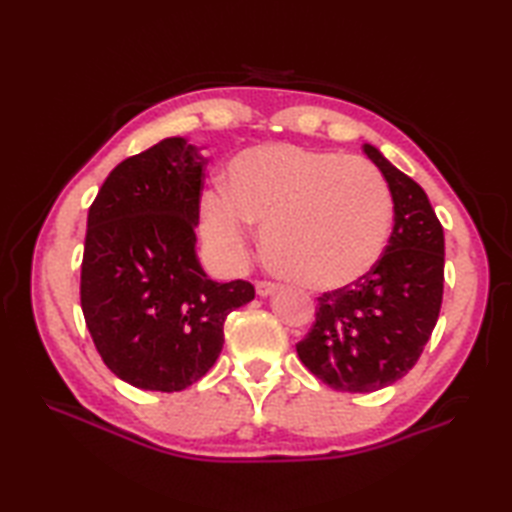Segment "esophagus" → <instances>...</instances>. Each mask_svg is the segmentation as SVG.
I'll return each mask as SVG.
<instances>
[{
	"mask_svg": "<svg viewBox=\"0 0 512 512\" xmlns=\"http://www.w3.org/2000/svg\"><path fill=\"white\" fill-rule=\"evenodd\" d=\"M277 290H279V286L273 284V281H259V284H257V295L259 297H270V295H275Z\"/></svg>",
	"mask_w": 512,
	"mask_h": 512,
	"instance_id": "obj_1",
	"label": "esophagus"
}]
</instances>
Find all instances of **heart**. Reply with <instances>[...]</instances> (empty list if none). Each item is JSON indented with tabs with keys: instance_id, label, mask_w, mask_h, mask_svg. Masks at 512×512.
I'll use <instances>...</instances> for the list:
<instances>
[{
	"instance_id": "1",
	"label": "heart",
	"mask_w": 512,
	"mask_h": 512,
	"mask_svg": "<svg viewBox=\"0 0 512 512\" xmlns=\"http://www.w3.org/2000/svg\"><path fill=\"white\" fill-rule=\"evenodd\" d=\"M250 224L281 275L310 290H341L380 262L391 231V193L363 158L297 145L237 154L226 191L202 195V233L224 268L244 264Z\"/></svg>"
}]
</instances>
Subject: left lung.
I'll list each match as a JSON object with an SVG mask.
<instances>
[{
	"instance_id": "1",
	"label": "left lung",
	"mask_w": 512,
	"mask_h": 512,
	"mask_svg": "<svg viewBox=\"0 0 512 512\" xmlns=\"http://www.w3.org/2000/svg\"><path fill=\"white\" fill-rule=\"evenodd\" d=\"M365 154L389 184L394 231L372 273L319 297L317 321L297 345L314 376L350 394L383 389L416 365L444 290V231L427 193L374 145Z\"/></svg>"
}]
</instances>
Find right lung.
Returning a JSON list of instances; mask_svg holds the SVG:
<instances>
[{
    "instance_id": "right-lung-1",
    "label": "right lung",
    "mask_w": 512,
    "mask_h": 512,
    "mask_svg": "<svg viewBox=\"0 0 512 512\" xmlns=\"http://www.w3.org/2000/svg\"><path fill=\"white\" fill-rule=\"evenodd\" d=\"M206 160L187 138L123 160L88 213L81 308L112 372L145 391H180L222 352L224 321L255 299L248 281L220 284L195 250Z\"/></svg>"
}]
</instances>
